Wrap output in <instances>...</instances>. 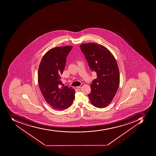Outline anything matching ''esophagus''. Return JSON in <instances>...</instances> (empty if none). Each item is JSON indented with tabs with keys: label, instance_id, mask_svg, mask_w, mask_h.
<instances>
[{
	"label": "esophagus",
	"instance_id": "1",
	"mask_svg": "<svg viewBox=\"0 0 156 156\" xmlns=\"http://www.w3.org/2000/svg\"><path fill=\"white\" fill-rule=\"evenodd\" d=\"M84 84L83 83H82L81 84V85H80V86H77V87H76V88H77V89L81 88L83 86H84Z\"/></svg>",
	"mask_w": 156,
	"mask_h": 156
}]
</instances>
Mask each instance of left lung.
Returning a JSON list of instances; mask_svg holds the SVG:
<instances>
[{"label":"left lung","instance_id":"1","mask_svg":"<svg viewBox=\"0 0 156 156\" xmlns=\"http://www.w3.org/2000/svg\"><path fill=\"white\" fill-rule=\"evenodd\" d=\"M80 48L90 69L97 75L92 82L91 92L88 96L94 106L105 108L111 103L119 87L120 76L116 61L110 51L100 44H83Z\"/></svg>","mask_w":156,"mask_h":156}]
</instances>
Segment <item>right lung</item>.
I'll return each instance as SVG.
<instances>
[{
    "mask_svg": "<svg viewBox=\"0 0 156 156\" xmlns=\"http://www.w3.org/2000/svg\"><path fill=\"white\" fill-rule=\"evenodd\" d=\"M72 48L69 46L51 49L42 58L38 69L41 92L47 103L56 110L66 109L75 99V90L64 86L61 80L66 58Z\"/></svg>",
    "mask_w": 156,
    "mask_h": 156,
    "instance_id": "right-lung-1",
    "label": "right lung"
}]
</instances>
